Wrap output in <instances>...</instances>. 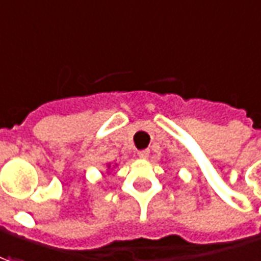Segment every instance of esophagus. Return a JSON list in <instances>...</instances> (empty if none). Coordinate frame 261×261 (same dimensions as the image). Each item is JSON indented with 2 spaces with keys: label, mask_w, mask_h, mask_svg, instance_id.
<instances>
[{
  "label": "esophagus",
  "mask_w": 261,
  "mask_h": 261,
  "mask_svg": "<svg viewBox=\"0 0 261 261\" xmlns=\"http://www.w3.org/2000/svg\"><path fill=\"white\" fill-rule=\"evenodd\" d=\"M138 156H139L141 159H146V158H148V156H149V150H148V149H143V150H139V152H138Z\"/></svg>",
  "instance_id": "esophagus-1"
}]
</instances>
